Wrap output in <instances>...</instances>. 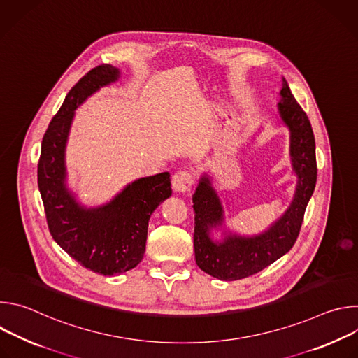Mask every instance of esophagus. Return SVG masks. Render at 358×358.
<instances>
[{"label":"esophagus","mask_w":358,"mask_h":358,"mask_svg":"<svg viewBox=\"0 0 358 358\" xmlns=\"http://www.w3.org/2000/svg\"><path fill=\"white\" fill-rule=\"evenodd\" d=\"M174 192H187L192 185V176L188 171H177L171 178Z\"/></svg>","instance_id":"esophagus-1"}]
</instances>
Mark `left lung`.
<instances>
[{"label": "left lung", "instance_id": "1", "mask_svg": "<svg viewBox=\"0 0 358 358\" xmlns=\"http://www.w3.org/2000/svg\"><path fill=\"white\" fill-rule=\"evenodd\" d=\"M276 117L289 131V162L296 178L285 213L258 234H239L227 225L222 194L203 171L192 195L195 213L194 250L201 271L220 280L255 275L286 255L296 242L308 202L313 195L317 167L312 124L301 110L285 78L279 90Z\"/></svg>", "mask_w": 358, "mask_h": 358}]
</instances>
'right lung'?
<instances>
[{"label": "right lung", "instance_id": "add662e5", "mask_svg": "<svg viewBox=\"0 0 358 358\" xmlns=\"http://www.w3.org/2000/svg\"><path fill=\"white\" fill-rule=\"evenodd\" d=\"M120 78L119 68L103 64L69 90L42 138L38 163V188L50 235L71 258L105 276L124 273L141 262L150 217L173 192L170 173L164 171L137 178L110 201L87 207L68 184L66 145L75 110Z\"/></svg>", "mask_w": 358, "mask_h": 358}]
</instances>
